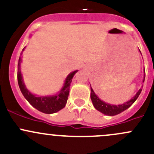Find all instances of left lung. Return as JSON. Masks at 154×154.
Masks as SVG:
<instances>
[{
	"label": "left lung",
	"mask_w": 154,
	"mask_h": 154,
	"mask_svg": "<svg viewBox=\"0 0 154 154\" xmlns=\"http://www.w3.org/2000/svg\"><path fill=\"white\" fill-rule=\"evenodd\" d=\"M144 72H145V71H144ZM144 77L143 82L144 81V78H145V74H144ZM141 91H142V88H140V89L138 91V92L136 94V95L133 97H132L129 101L126 102V103H123V104L116 106V105H112L109 104V103H105L103 100L99 99L98 97L96 95L95 93L93 91L92 88L91 87V101H92L93 105H94V108H95L96 109L98 110L99 112H102L103 114L106 115V116H112L119 114V113L122 112H124L125 110L127 109H128L129 107L131 106V105L136 101V99L138 98V97H139V94H140Z\"/></svg>",
	"instance_id": "obj_1"
}]
</instances>
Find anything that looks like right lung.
I'll return each instance as SVG.
<instances>
[{"instance_id":"right-lung-1","label":"right lung","mask_w":154,"mask_h":154,"mask_svg":"<svg viewBox=\"0 0 154 154\" xmlns=\"http://www.w3.org/2000/svg\"><path fill=\"white\" fill-rule=\"evenodd\" d=\"M24 47L23 48V51L24 50ZM21 59L19 57L18 64V73H17V77H18V86H19L20 89H21V93L23 94L24 97H25L26 100L32 105L34 108L38 109V111L46 113V114H52L57 112L60 111L63 108H64L67 103L68 94H69L70 84L72 81V78L74 74L77 72V71H74L71 72L68 75L65 80L64 86H63L62 89L59 92V94L56 95L52 96H41V97H37L34 95L32 93H30L26 88L24 85V81L22 79V74L20 70V63H21Z\"/></svg>"}]
</instances>
